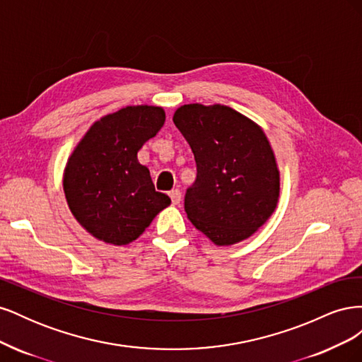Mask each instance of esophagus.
Masks as SVG:
<instances>
[{"mask_svg":"<svg viewBox=\"0 0 362 362\" xmlns=\"http://www.w3.org/2000/svg\"><path fill=\"white\" fill-rule=\"evenodd\" d=\"M169 196H170V199H172V204H173V205H178V204L181 202V192H180L178 189L172 190V192L169 193Z\"/></svg>","mask_w":362,"mask_h":362,"instance_id":"esophagus-1","label":"esophagus"}]
</instances>
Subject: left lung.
Returning <instances> with one entry per match:
<instances>
[{"label":"left lung","mask_w":362,"mask_h":362,"mask_svg":"<svg viewBox=\"0 0 362 362\" xmlns=\"http://www.w3.org/2000/svg\"><path fill=\"white\" fill-rule=\"evenodd\" d=\"M173 124L198 168L184 199L189 221L217 246L249 238L279 199V169L264 131L221 104L181 105Z\"/></svg>","instance_id":"obj_1"}]
</instances>
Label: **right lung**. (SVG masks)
<instances>
[{"mask_svg": "<svg viewBox=\"0 0 362 362\" xmlns=\"http://www.w3.org/2000/svg\"><path fill=\"white\" fill-rule=\"evenodd\" d=\"M164 120L161 107L120 108L96 120L68 158L63 190L69 210L87 233L107 245L134 242L170 205L137 160L139 149Z\"/></svg>", "mask_w": 362, "mask_h": 362, "instance_id": "obj_1", "label": "right lung"}]
</instances>
